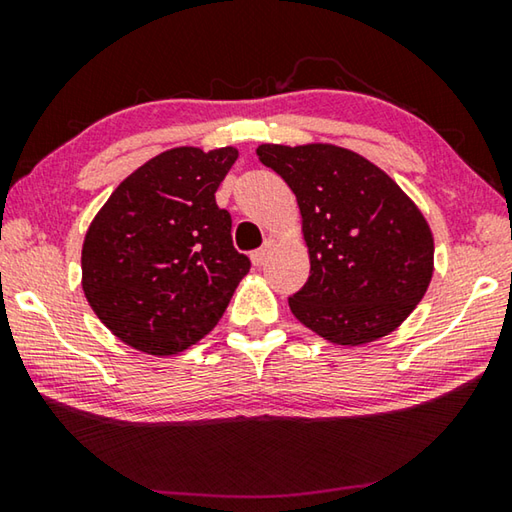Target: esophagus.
<instances>
[{
	"label": "esophagus",
	"instance_id": "1",
	"mask_svg": "<svg viewBox=\"0 0 512 512\" xmlns=\"http://www.w3.org/2000/svg\"><path fill=\"white\" fill-rule=\"evenodd\" d=\"M271 250H273V241L268 239L262 248L255 250V253L250 255V259H253V264H255V266H264V262L268 259V255H271Z\"/></svg>",
	"mask_w": 512,
	"mask_h": 512
}]
</instances>
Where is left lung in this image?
<instances>
[{
	"instance_id": "8db88e82",
	"label": "left lung",
	"mask_w": 512,
	"mask_h": 512,
	"mask_svg": "<svg viewBox=\"0 0 512 512\" xmlns=\"http://www.w3.org/2000/svg\"><path fill=\"white\" fill-rule=\"evenodd\" d=\"M259 160L296 194L309 280L289 298L302 325L341 345L391 334L422 300L433 237L395 180L332 144H262Z\"/></svg>"
}]
</instances>
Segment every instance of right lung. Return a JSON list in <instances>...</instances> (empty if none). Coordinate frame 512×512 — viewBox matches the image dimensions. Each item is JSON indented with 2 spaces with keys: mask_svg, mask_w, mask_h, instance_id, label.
I'll use <instances>...</instances> for the list:
<instances>
[{
  "mask_svg": "<svg viewBox=\"0 0 512 512\" xmlns=\"http://www.w3.org/2000/svg\"><path fill=\"white\" fill-rule=\"evenodd\" d=\"M237 149L164 151L131 173L83 241V291L94 314L135 350L176 354L219 323L250 259L216 205Z\"/></svg>",
  "mask_w": 512,
  "mask_h": 512,
  "instance_id": "obj_1",
  "label": "right lung"
}]
</instances>
